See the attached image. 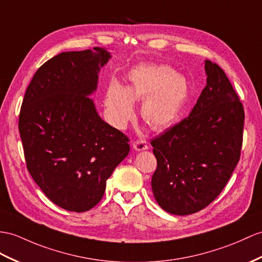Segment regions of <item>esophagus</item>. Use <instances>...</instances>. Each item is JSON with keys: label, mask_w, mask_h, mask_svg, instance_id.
I'll list each match as a JSON object with an SVG mask.
<instances>
[{"label": "esophagus", "mask_w": 262, "mask_h": 262, "mask_svg": "<svg viewBox=\"0 0 262 262\" xmlns=\"http://www.w3.org/2000/svg\"><path fill=\"white\" fill-rule=\"evenodd\" d=\"M133 148L138 151H142L148 149V144L143 140H137V141L133 142Z\"/></svg>", "instance_id": "1"}]
</instances>
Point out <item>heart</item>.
<instances>
[{
  "label": "heart",
  "mask_w": 262,
  "mask_h": 262,
  "mask_svg": "<svg viewBox=\"0 0 262 262\" xmlns=\"http://www.w3.org/2000/svg\"><path fill=\"white\" fill-rule=\"evenodd\" d=\"M188 95V81L174 69L165 64H142L131 71L126 91L118 83L110 84L104 104L111 122L123 127L135 116L132 101H143L142 119L153 130L162 131L176 122Z\"/></svg>",
  "instance_id": "b5f03b06"
}]
</instances>
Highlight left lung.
Returning a JSON list of instances; mask_svg holds the SVG:
<instances>
[{"instance_id":"1","label":"left lung","mask_w":262,"mask_h":262,"mask_svg":"<svg viewBox=\"0 0 262 262\" xmlns=\"http://www.w3.org/2000/svg\"><path fill=\"white\" fill-rule=\"evenodd\" d=\"M207 85L189 117L151 140L157 169L151 187L172 214L187 215L211 203L239 162L245 110L223 70L206 61Z\"/></svg>"}]
</instances>
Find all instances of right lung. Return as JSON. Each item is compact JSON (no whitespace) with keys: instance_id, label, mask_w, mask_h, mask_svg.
I'll use <instances>...</instances> for the list:
<instances>
[{"instance_id":"add662e5","label":"right lung","mask_w":262,"mask_h":262,"mask_svg":"<svg viewBox=\"0 0 262 262\" xmlns=\"http://www.w3.org/2000/svg\"><path fill=\"white\" fill-rule=\"evenodd\" d=\"M93 50L63 52L37 69L18 117L30 174L51 201L74 212L98 205L130 151L129 138L104 122L89 98L110 57Z\"/></svg>"}]
</instances>
